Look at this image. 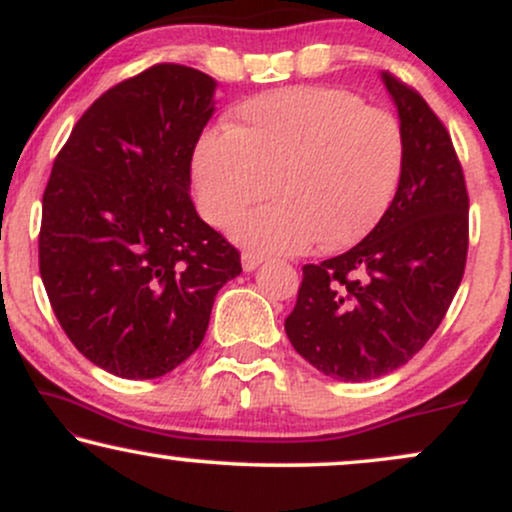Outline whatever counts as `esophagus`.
Here are the masks:
<instances>
[{
	"label": "esophagus",
	"instance_id": "esophagus-1",
	"mask_svg": "<svg viewBox=\"0 0 512 512\" xmlns=\"http://www.w3.org/2000/svg\"><path fill=\"white\" fill-rule=\"evenodd\" d=\"M262 264V255H257V252H243V269L245 272H252V269H257Z\"/></svg>",
	"mask_w": 512,
	"mask_h": 512
}]
</instances>
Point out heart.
Returning <instances> with one entry per match:
<instances>
[{
	"mask_svg": "<svg viewBox=\"0 0 512 512\" xmlns=\"http://www.w3.org/2000/svg\"><path fill=\"white\" fill-rule=\"evenodd\" d=\"M404 132L390 110L356 93L298 86L238 105L228 129H209L192 156L197 207L264 252L344 250L366 238L395 199Z\"/></svg>",
	"mask_w": 512,
	"mask_h": 512,
	"instance_id": "heart-1",
	"label": "heart"
}]
</instances>
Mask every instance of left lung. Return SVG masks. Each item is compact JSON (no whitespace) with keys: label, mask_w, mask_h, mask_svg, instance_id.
Instances as JSON below:
<instances>
[{"label":"left lung","mask_w":512,"mask_h":512,"mask_svg":"<svg viewBox=\"0 0 512 512\" xmlns=\"http://www.w3.org/2000/svg\"><path fill=\"white\" fill-rule=\"evenodd\" d=\"M383 81L404 132L395 199L344 255L305 264L284 330L320 373L366 383L419 354L448 313L469 248V197L455 146L419 91Z\"/></svg>","instance_id":"1"}]
</instances>
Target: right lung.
Returning a JSON list of instances; mask_svg holds the SVG:
<instances>
[{
	"label": "right lung",
	"instance_id": "right-lung-1",
	"mask_svg": "<svg viewBox=\"0 0 512 512\" xmlns=\"http://www.w3.org/2000/svg\"><path fill=\"white\" fill-rule=\"evenodd\" d=\"M214 88L185 64L108 88L45 187L38 257L50 305L76 349L120 378H161L195 354L216 293L243 272L190 199Z\"/></svg>",
	"mask_w": 512,
	"mask_h": 512
}]
</instances>
